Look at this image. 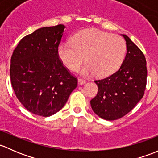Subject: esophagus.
Returning a JSON list of instances; mask_svg holds the SVG:
<instances>
[{
  "mask_svg": "<svg viewBox=\"0 0 158 158\" xmlns=\"http://www.w3.org/2000/svg\"><path fill=\"white\" fill-rule=\"evenodd\" d=\"M86 83V81L84 79H81V78H79L78 79V84H81V85H82V84H84Z\"/></svg>",
  "mask_w": 158,
  "mask_h": 158,
  "instance_id": "34e87169",
  "label": "esophagus"
}]
</instances>
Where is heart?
Returning a JSON list of instances; mask_svg holds the SVG:
<instances>
[{
  "mask_svg": "<svg viewBox=\"0 0 158 158\" xmlns=\"http://www.w3.org/2000/svg\"><path fill=\"white\" fill-rule=\"evenodd\" d=\"M71 43L58 47V57L71 71H77L85 61L87 65L81 71L85 76L110 75L121 65L126 52L123 38L95 29L80 31L72 37Z\"/></svg>",
  "mask_w": 158,
  "mask_h": 158,
  "instance_id": "1",
  "label": "heart"
}]
</instances>
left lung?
<instances>
[{"label": "left lung", "mask_w": 158, "mask_h": 158, "mask_svg": "<svg viewBox=\"0 0 158 158\" xmlns=\"http://www.w3.org/2000/svg\"><path fill=\"white\" fill-rule=\"evenodd\" d=\"M127 52L119 69L112 75L94 81L98 93L90 100L92 110L103 119H118L129 113L143 97L147 84L146 59L126 35Z\"/></svg>", "instance_id": "obj_1"}]
</instances>
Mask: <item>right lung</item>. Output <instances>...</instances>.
Here are the masks:
<instances>
[{"mask_svg":"<svg viewBox=\"0 0 158 158\" xmlns=\"http://www.w3.org/2000/svg\"><path fill=\"white\" fill-rule=\"evenodd\" d=\"M65 27L40 28L22 39L10 60L11 84L30 113L48 117L58 113L77 87V80L58 55Z\"/></svg>","mask_w":158,"mask_h":158,"instance_id":"obj_1","label":"right lung"}]
</instances>
